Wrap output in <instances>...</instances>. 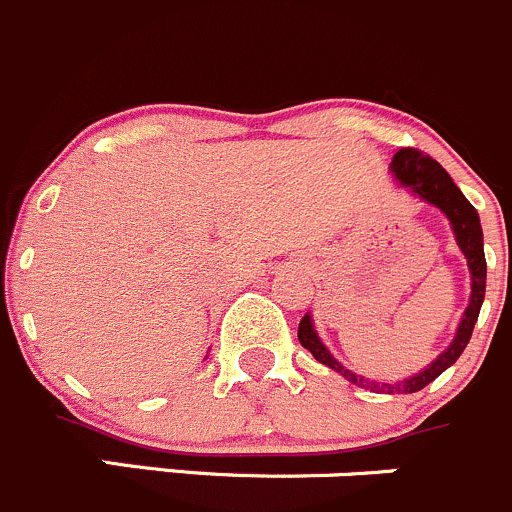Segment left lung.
<instances>
[{"label":"left lung","mask_w":512,"mask_h":512,"mask_svg":"<svg viewBox=\"0 0 512 512\" xmlns=\"http://www.w3.org/2000/svg\"><path fill=\"white\" fill-rule=\"evenodd\" d=\"M391 176L401 189L408 191V194L418 196V199L426 201V204L440 209V214L450 221V229H453L455 241H458V249L463 251L465 261H468L470 301L468 306H465L453 341H450V346L445 348L443 353H438L435 361H430L423 371L413 373V376L403 378V381H373V378L358 376V373L348 371L338 358H333V353L328 351L326 343L321 341L316 326H313L311 313H306V316L301 318V323H298V341H301L303 348L311 351V356L316 358L318 363L328 366L331 371L341 373L346 381L356 383L358 388L378 393H416L421 391V388H426L428 383H433L440 373L448 371V368L458 361L460 353L465 351V346H468L470 333H473L475 321H478L480 306H483L488 268H485L483 229H480L478 211H475V206L465 199L463 191L453 184L448 171H445L438 161L430 159L428 154H423V151L418 149H401L391 161Z\"/></svg>","instance_id":"1"}]
</instances>
